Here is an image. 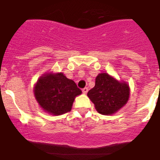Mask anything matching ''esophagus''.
<instances>
[{"label":"esophagus","mask_w":160,"mask_h":160,"mask_svg":"<svg viewBox=\"0 0 160 160\" xmlns=\"http://www.w3.org/2000/svg\"><path fill=\"white\" fill-rule=\"evenodd\" d=\"M82 91H83V93L86 94L87 93V92H88V88H87V87H84V88L83 89V90H82Z\"/></svg>","instance_id":"esophagus-1"}]
</instances>
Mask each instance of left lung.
<instances>
[{"label":"left lung","instance_id":"1","mask_svg":"<svg viewBox=\"0 0 160 160\" xmlns=\"http://www.w3.org/2000/svg\"><path fill=\"white\" fill-rule=\"evenodd\" d=\"M87 95L99 113L110 115L127 103L129 89L125 82L120 83L107 73H103L97 76L95 87L89 90Z\"/></svg>","mask_w":160,"mask_h":160}]
</instances>
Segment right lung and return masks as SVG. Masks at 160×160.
<instances>
[{"label": "right lung", "mask_w": 160, "mask_h": 160, "mask_svg": "<svg viewBox=\"0 0 160 160\" xmlns=\"http://www.w3.org/2000/svg\"><path fill=\"white\" fill-rule=\"evenodd\" d=\"M81 93L75 82L62 73L43 75L34 87L37 101L43 110L53 115L71 110L75 97Z\"/></svg>", "instance_id": "right-lung-1"}]
</instances>
